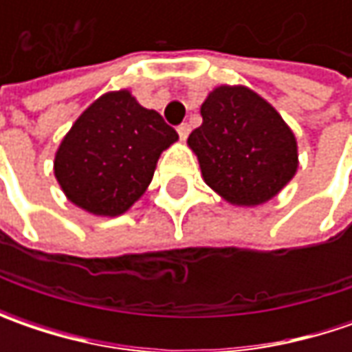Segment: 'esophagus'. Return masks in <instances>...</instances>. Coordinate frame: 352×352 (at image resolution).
Masks as SVG:
<instances>
[{"label": "esophagus", "instance_id": "34e87169", "mask_svg": "<svg viewBox=\"0 0 352 352\" xmlns=\"http://www.w3.org/2000/svg\"><path fill=\"white\" fill-rule=\"evenodd\" d=\"M178 135H180V141H186L188 135H190V125H188V123H182V125L178 127Z\"/></svg>", "mask_w": 352, "mask_h": 352}]
</instances>
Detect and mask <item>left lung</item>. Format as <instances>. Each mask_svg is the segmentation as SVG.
<instances>
[{"mask_svg": "<svg viewBox=\"0 0 352 352\" xmlns=\"http://www.w3.org/2000/svg\"><path fill=\"white\" fill-rule=\"evenodd\" d=\"M188 146L204 182L231 206L256 208L276 197L298 172V141L276 109L247 86L208 94Z\"/></svg>", "mask_w": 352, "mask_h": 352, "instance_id": "left-lung-1", "label": "left lung"}]
</instances>
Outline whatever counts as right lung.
<instances>
[{"label":"right lung","instance_id":"right-lung-1","mask_svg":"<svg viewBox=\"0 0 352 352\" xmlns=\"http://www.w3.org/2000/svg\"><path fill=\"white\" fill-rule=\"evenodd\" d=\"M176 141L178 133L129 89L107 91L64 135L54 155V178L76 208L117 217L141 199L158 158Z\"/></svg>","mask_w":352,"mask_h":352}]
</instances>
